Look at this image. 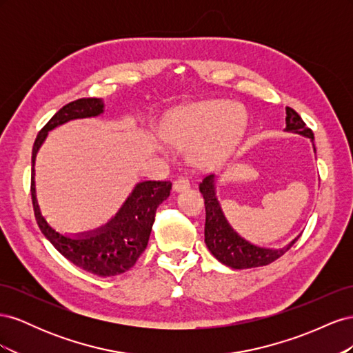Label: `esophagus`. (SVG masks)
Wrapping results in <instances>:
<instances>
[{"mask_svg": "<svg viewBox=\"0 0 353 353\" xmlns=\"http://www.w3.org/2000/svg\"><path fill=\"white\" fill-rule=\"evenodd\" d=\"M175 193H181V191H187L190 188V181L185 176H179L176 181H174L172 185Z\"/></svg>", "mask_w": 353, "mask_h": 353, "instance_id": "esophagus-1", "label": "esophagus"}]
</instances>
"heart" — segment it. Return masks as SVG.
Returning <instances> with one entry per match:
<instances>
[{"instance_id": "1", "label": "heart", "mask_w": 353, "mask_h": 353, "mask_svg": "<svg viewBox=\"0 0 353 353\" xmlns=\"http://www.w3.org/2000/svg\"><path fill=\"white\" fill-rule=\"evenodd\" d=\"M245 113L227 100L185 105L169 114L162 134L169 143H190L191 157L203 166H215L236 150L245 131Z\"/></svg>"}]
</instances>
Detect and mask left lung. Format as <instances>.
<instances>
[{"mask_svg":"<svg viewBox=\"0 0 353 353\" xmlns=\"http://www.w3.org/2000/svg\"><path fill=\"white\" fill-rule=\"evenodd\" d=\"M285 131L296 132L311 138L314 141V132L309 130L301 116L292 108L285 109ZM315 150V145H314ZM200 191L205 199L206 223H205V241L210 253L215 258L234 270L256 268L265 266L279 258L297 241L294 239L283 249H265L244 240L240 234L232 230L227 218L223 216L219 201L215 193V175H206L200 183Z\"/></svg>","mask_w":353,"mask_h":353,"instance_id":"left-lung-1","label":"left lung"}]
</instances>
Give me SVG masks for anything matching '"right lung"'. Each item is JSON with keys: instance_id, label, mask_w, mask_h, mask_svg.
<instances>
[{"instance_id": "1", "label": "right lung", "mask_w": 353, "mask_h": 353, "mask_svg": "<svg viewBox=\"0 0 353 353\" xmlns=\"http://www.w3.org/2000/svg\"><path fill=\"white\" fill-rule=\"evenodd\" d=\"M103 110L104 104L100 99H79L63 105L42 128L32 148L30 194L38 227L57 252L83 271L99 276H113L131 270L140 254L145 250L156 210L160 203L169 197L172 183L144 181L137 184L119 212L105 225L94 231L81 232L78 236H65L52 228L41 215L34 181L35 157L48 131L73 119L99 116Z\"/></svg>"}]
</instances>
